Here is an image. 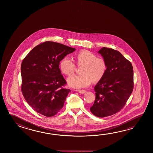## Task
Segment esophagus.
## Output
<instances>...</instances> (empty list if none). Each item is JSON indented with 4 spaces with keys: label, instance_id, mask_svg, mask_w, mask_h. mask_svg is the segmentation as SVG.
<instances>
[{
    "label": "esophagus",
    "instance_id": "esophagus-1",
    "mask_svg": "<svg viewBox=\"0 0 153 153\" xmlns=\"http://www.w3.org/2000/svg\"><path fill=\"white\" fill-rule=\"evenodd\" d=\"M78 91L80 94H84V93L86 92V91L85 90H79Z\"/></svg>",
    "mask_w": 153,
    "mask_h": 153
}]
</instances>
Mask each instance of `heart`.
Instances as JSON below:
<instances>
[{"instance_id":"obj_1","label":"heart","mask_w":153,"mask_h":153,"mask_svg":"<svg viewBox=\"0 0 153 153\" xmlns=\"http://www.w3.org/2000/svg\"><path fill=\"white\" fill-rule=\"evenodd\" d=\"M75 59L76 65L81 66V74L68 78V84L73 88L88 87L92 80L94 81H100L105 75L107 64L103 58L97 57L94 53L84 50L77 53ZM60 68L63 73L69 76L74 73L76 65L71 59L65 57L60 62Z\"/></svg>"}]
</instances>
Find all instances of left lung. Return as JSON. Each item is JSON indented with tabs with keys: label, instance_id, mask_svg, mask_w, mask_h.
Segmentation results:
<instances>
[{
	"label": "left lung",
	"instance_id": "left-lung-1",
	"mask_svg": "<svg viewBox=\"0 0 153 153\" xmlns=\"http://www.w3.org/2000/svg\"><path fill=\"white\" fill-rule=\"evenodd\" d=\"M107 64V71L94 86L96 98L90 111L104 117L117 113L126 104L133 91L131 63L116 50L103 47L98 51Z\"/></svg>",
	"mask_w": 153,
	"mask_h": 153
}]
</instances>
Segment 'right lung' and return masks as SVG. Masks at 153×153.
Instances as JSON below:
<instances>
[{
	"label": "right lung",
	"mask_w": 153,
	"mask_h": 153,
	"mask_svg": "<svg viewBox=\"0 0 153 153\" xmlns=\"http://www.w3.org/2000/svg\"><path fill=\"white\" fill-rule=\"evenodd\" d=\"M75 50L58 42H45L36 46L23 59L21 91L28 104L47 117L62 109L69 89L59 68V62Z\"/></svg>",
	"instance_id": "right-lung-1"
}]
</instances>
